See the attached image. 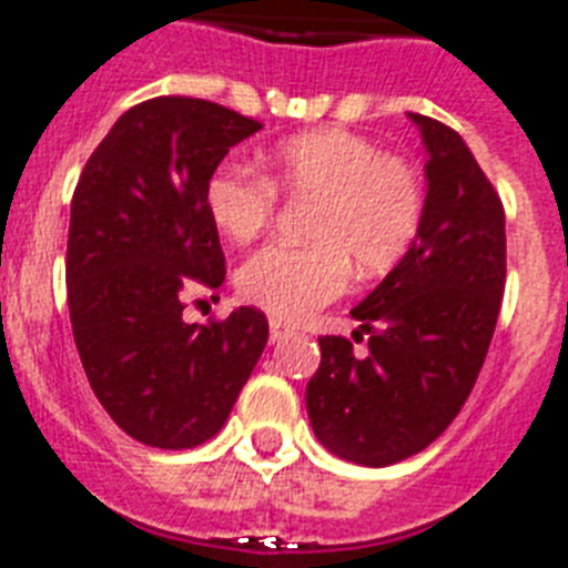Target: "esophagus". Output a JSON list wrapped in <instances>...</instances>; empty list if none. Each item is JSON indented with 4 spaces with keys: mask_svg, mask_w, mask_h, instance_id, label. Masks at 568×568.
<instances>
[{
    "mask_svg": "<svg viewBox=\"0 0 568 568\" xmlns=\"http://www.w3.org/2000/svg\"><path fill=\"white\" fill-rule=\"evenodd\" d=\"M287 336H293V331H290L284 322H278V318H270V339L273 342H284Z\"/></svg>",
    "mask_w": 568,
    "mask_h": 568,
    "instance_id": "34e87169",
    "label": "esophagus"
}]
</instances>
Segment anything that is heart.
I'll return each mask as SVG.
<instances>
[{
	"label": "heart",
	"instance_id": "1",
	"mask_svg": "<svg viewBox=\"0 0 568 568\" xmlns=\"http://www.w3.org/2000/svg\"><path fill=\"white\" fill-rule=\"evenodd\" d=\"M266 180L241 165H217L203 185L211 226L226 241L250 243L275 217L278 194L316 200L307 217L313 243H270L241 266L246 302L302 322L345 293L351 264L386 273L409 252L424 220V185L400 156L359 133L325 126L290 135L264 153Z\"/></svg>",
	"mask_w": 568,
	"mask_h": 568
}]
</instances>
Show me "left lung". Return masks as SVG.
Returning a JSON list of instances; mask_svg holds the SVG:
<instances>
[{
    "label": "left lung",
    "instance_id": "obj_1",
    "mask_svg": "<svg viewBox=\"0 0 568 568\" xmlns=\"http://www.w3.org/2000/svg\"><path fill=\"white\" fill-rule=\"evenodd\" d=\"M426 148L418 237L351 311L368 354L322 336L307 383L313 433L331 453L388 467L453 424L485 365L505 290V211L456 130L409 112Z\"/></svg>",
    "mask_w": 568,
    "mask_h": 568
}]
</instances>
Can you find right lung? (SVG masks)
Segmentation results:
<instances>
[{
    "label": "right lung",
    "instance_id": "right-lung-1",
    "mask_svg": "<svg viewBox=\"0 0 568 568\" xmlns=\"http://www.w3.org/2000/svg\"><path fill=\"white\" fill-rule=\"evenodd\" d=\"M257 130L203 98H153L112 124L74 189V345L106 415L148 447L189 449L217 435L270 336L252 307L209 325L182 318L185 290L226 278L203 185Z\"/></svg>",
    "mask_w": 568,
    "mask_h": 568
}]
</instances>
